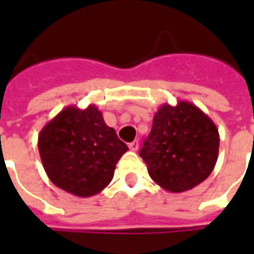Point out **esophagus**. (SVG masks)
Instances as JSON below:
<instances>
[{
  "label": "esophagus",
  "instance_id": "esophagus-1",
  "mask_svg": "<svg viewBox=\"0 0 254 254\" xmlns=\"http://www.w3.org/2000/svg\"><path fill=\"white\" fill-rule=\"evenodd\" d=\"M138 146H139L138 141H133V142L129 143V149H130L131 151H137V150H138Z\"/></svg>",
  "mask_w": 254,
  "mask_h": 254
}]
</instances>
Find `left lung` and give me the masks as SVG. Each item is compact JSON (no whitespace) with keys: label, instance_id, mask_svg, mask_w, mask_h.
I'll return each instance as SVG.
<instances>
[{"label":"left lung","instance_id":"left-lung-1","mask_svg":"<svg viewBox=\"0 0 254 254\" xmlns=\"http://www.w3.org/2000/svg\"><path fill=\"white\" fill-rule=\"evenodd\" d=\"M219 130L213 121L189 101L163 104L153 119L139 157L150 178L170 192L200 185L212 173L219 154Z\"/></svg>","mask_w":254,"mask_h":254}]
</instances>
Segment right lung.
Masks as SVG:
<instances>
[{"label":"right lung","instance_id":"add662e5","mask_svg":"<svg viewBox=\"0 0 254 254\" xmlns=\"http://www.w3.org/2000/svg\"><path fill=\"white\" fill-rule=\"evenodd\" d=\"M38 149L50 181L80 197L101 192L113 179L116 163L127 151L96 105L65 107L43 127Z\"/></svg>","mask_w":254,"mask_h":254}]
</instances>
